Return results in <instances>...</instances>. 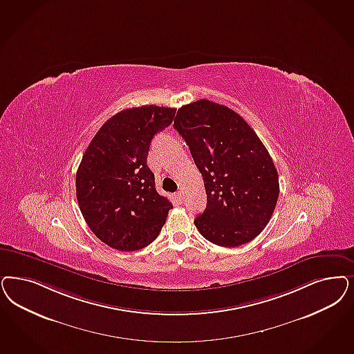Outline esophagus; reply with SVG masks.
I'll return each instance as SVG.
<instances>
[{"instance_id":"obj_1","label":"esophagus","mask_w":354,"mask_h":354,"mask_svg":"<svg viewBox=\"0 0 354 354\" xmlns=\"http://www.w3.org/2000/svg\"><path fill=\"white\" fill-rule=\"evenodd\" d=\"M174 196H175V200H176L178 203H182V201H183L184 194L182 191H178Z\"/></svg>"}]
</instances>
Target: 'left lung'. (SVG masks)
<instances>
[{
  "label": "left lung",
  "instance_id": "obj_1",
  "mask_svg": "<svg viewBox=\"0 0 354 354\" xmlns=\"http://www.w3.org/2000/svg\"><path fill=\"white\" fill-rule=\"evenodd\" d=\"M174 128L188 144L205 184L207 207L196 217L197 230L222 247L257 238L273 214L280 184L254 129L235 111L207 99L180 107Z\"/></svg>",
  "mask_w": 354,
  "mask_h": 354
}]
</instances>
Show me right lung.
<instances>
[{
    "label": "right lung",
    "mask_w": 354,
    "mask_h": 354,
    "mask_svg": "<svg viewBox=\"0 0 354 354\" xmlns=\"http://www.w3.org/2000/svg\"><path fill=\"white\" fill-rule=\"evenodd\" d=\"M175 112L158 106L120 111L86 149L75 175L78 205L90 230L115 250L147 247L166 222L172 204L157 192L147 160L151 138Z\"/></svg>",
    "instance_id": "obj_1"
}]
</instances>
